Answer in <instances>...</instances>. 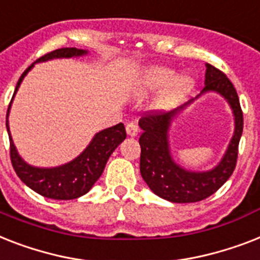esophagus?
Listing matches in <instances>:
<instances>
[{"instance_id": "34e87169", "label": "esophagus", "mask_w": 260, "mask_h": 260, "mask_svg": "<svg viewBox=\"0 0 260 260\" xmlns=\"http://www.w3.org/2000/svg\"><path fill=\"white\" fill-rule=\"evenodd\" d=\"M126 133H127V136L136 137L138 134V124L136 122H128L126 124Z\"/></svg>"}]
</instances>
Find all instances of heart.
Wrapping results in <instances>:
<instances>
[{
	"instance_id": "b5f03b06",
	"label": "heart",
	"mask_w": 260,
	"mask_h": 260,
	"mask_svg": "<svg viewBox=\"0 0 260 260\" xmlns=\"http://www.w3.org/2000/svg\"><path fill=\"white\" fill-rule=\"evenodd\" d=\"M168 82L170 84L166 87L158 101L161 107H170L176 105L194 86V80L189 75L184 74L174 76V71L170 68L153 67L143 74L141 80V90L143 92H151L166 86Z\"/></svg>"
}]
</instances>
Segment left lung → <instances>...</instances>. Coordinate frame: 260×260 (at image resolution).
Masks as SVG:
<instances>
[{
  "label": "left lung",
  "instance_id": "1",
  "mask_svg": "<svg viewBox=\"0 0 260 260\" xmlns=\"http://www.w3.org/2000/svg\"><path fill=\"white\" fill-rule=\"evenodd\" d=\"M205 66V87L201 94L208 91L219 92L227 99L235 117V133L219 165L208 172H189L174 162L170 154L168 140L170 123L194 99L169 113H147L140 119V127L142 128L140 137L142 178L157 196L172 203H197L213 194L231 177L238 161L239 141L243 133V111L238 94L227 75L211 64Z\"/></svg>",
  "mask_w": 260,
  "mask_h": 260
}]
</instances>
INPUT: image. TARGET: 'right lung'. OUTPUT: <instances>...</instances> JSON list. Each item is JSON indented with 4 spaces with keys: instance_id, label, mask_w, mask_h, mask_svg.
<instances>
[{
    "instance_id": "1",
    "label": "right lung",
    "mask_w": 260,
    "mask_h": 260,
    "mask_svg": "<svg viewBox=\"0 0 260 260\" xmlns=\"http://www.w3.org/2000/svg\"><path fill=\"white\" fill-rule=\"evenodd\" d=\"M86 53L87 51L76 49V48H60V49L52 51L49 53H45L44 56L39 57L35 63L47 61L51 59H59V57L82 56ZM33 64L29 66L21 75V78L18 79L13 98L21 84L22 79L33 67ZM13 98H12V101H13ZM12 101H10V105H12ZM10 105L8 107V114H6V128H8L10 141L12 165L24 184H26L36 193L48 197V199L74 200V199L86 194L96 182L98 178L102 176L110 155L113 154V151L117 149L118 145L126 138V130H124L123 123H118L113 127L105 128V130L96 133V136L92 138L90 145L84 149L82 154L72 159L71 162L57 166V168H35V166L28 165L18 155L13 140L10 137L9 123H8Z\"/></svg>"
}]
</instances>
